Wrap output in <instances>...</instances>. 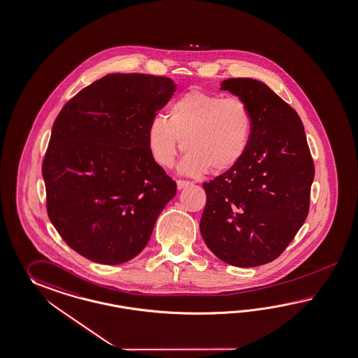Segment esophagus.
<instances>
[{"instance_id": "esophagus-1", "label": "esophagus", "mask_w": 358, "mask_h": 358, "mask_svg": "<svg viewBox=\"0 0 358 358\" xmlns=\"http://www.w3.org/2000/svg\"><path fill=\"white\" fill-rule=\"evenodd\" d=\"M189 185H192V182H190V181H185V180H178V181H177V189H178V190H181V189H183V187H186V186H189Z\"/></svg>"}]
</instances>
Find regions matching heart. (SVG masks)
I'll return each mask as SVG.
<instances>
[{
    "instance_id": "1",
    "label": "heart",
    "mask_w": 358,
    "mask_h": 358,
    "mask_svg": "<svg viewBox=\"0 0 358 358\" xmlns=\"http://www.w3.org/2000/svg\"><path fill=\"white\" fill-rule=\"evenodd\" d=\"M253 122L252 110L243 98L189 90L169 105L166 119L151 120L148 151L157 166L171 168L183 148L187 155L180 171L185 175H204L210 169L222 173L243 159Z\"/></svg>"
}]
</instances>
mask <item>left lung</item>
I'll use <instances>...</instances> for the list:
<instances>
[{
  "label": "left lung",
  "mask_w": 358,
  "mask_h": 358,
  "mask_svg": "<svg viewBox=\"0 0 358 358\" xmlns=\"http://www.w3.org/2000/svg\"><path fill=\"white\" fill-rule=\"evenodd\" d=\"M221 89L251 107L252 138L234 168L203 183L201 233L218 259L252 268L279 257L304 224L313 157L301 119L268 85L239 78L222 81Z\"/></svg>",
  "instance_id": "left-lung-1"
}]
</instances>
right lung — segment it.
I'll list each match as a JSON object with an SVG mask.
<instances>
[{
	"label": "right lung",
	"mask_w": 358,
	"mask_h": 358,
	"mask_svg": "<svg viewBox=\"0 0 358 358\" xmlns=\"http://www.w3.org/2000/svg\"><path fill=\"white\" fill-rule=\"evenodd\" d=\"M176 92L169 78L111 73L63 106L43 160L46 210L73 251L115 265L148 244L177 183L148 148L157 111Z\"/></svg>",
	"instance_id": "right-lung-1"
}]
</instances>
